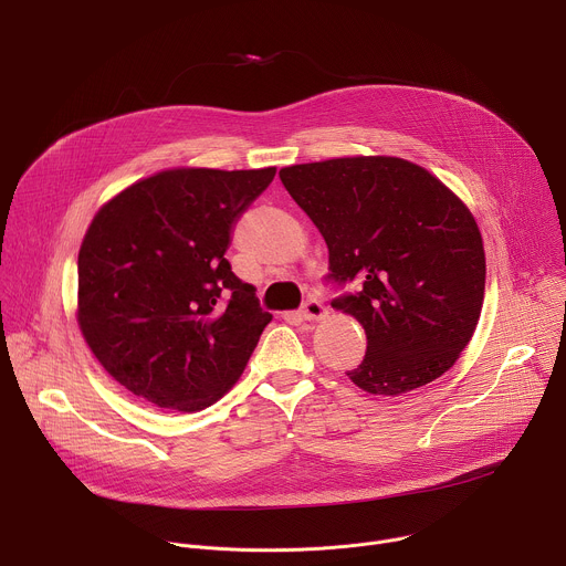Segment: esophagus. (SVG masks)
<instances>
[{
    "mask_svg": "<svg viewBox=\"0 0 566 566\" xmlns=\"http://www.w3.org/2000/svg\"><path fill=\"white\" fill-rule=\"evenodd\" d=\"M302 317L304 319H319L322 315L327 313V308H325V304H322L319 300H315V297H308L304 304H302Z\"/></svg>",
    "mask_w": 566,
    "mask_h": 566,
    "instance_id": "obj_1",
    "label": "esophagus"
}]
</instances>
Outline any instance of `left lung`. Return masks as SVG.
<instances>
[{"mask_svg":"<svg viewBox=\"0 0 566 566\" xmlns=\"http://www.w3.org/2000/svg\"><path fill=\"white\" fill-rule=\"evenodd\" d=\"M329 249L332 302L367 334L347 371L369 394L398 396L446 374L470 343L483 304L486 255L463 201L396 156H347L280 170Z\"/></svg>","mask_w":566,"mask_h":566,"instance_id":"8db88e82","label":"left lung"}]
</instances>
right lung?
Here are the masks:
<instances>
[{
  "label": "right lung",
  "mask_w": 566,
  "mask_h": 566,
  "mask_svg": "<svg viewBox=\"0 0 566 566\" xmlns=\"http://www.w3.org/2000/svg\"><path fill=\"white\" fill-rule=\"evenodd\" d=\"M273 177L275 168L166 170L98 210L77 255V325L125 389L199 412L244 371L273 315L223 255Z\"/></svg>",
  "instance_id": "1"
}]
</instances>
